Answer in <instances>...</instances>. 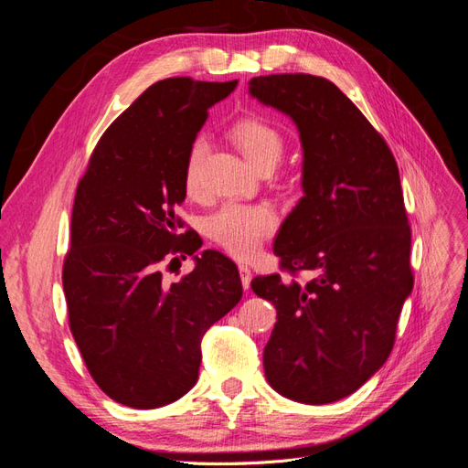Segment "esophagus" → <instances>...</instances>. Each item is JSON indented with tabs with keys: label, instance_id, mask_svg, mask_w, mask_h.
<instances>
[{
	"label": "esophagus",
	"instance_id": "1",
	"mask_svg": "<svg viewBox=\"0 0 468 468\" xmlns=\"http://www.w3.org/2000/svg\"><path fill=\"white\" fill-rule=\"evenodd\" d=\"M238 271H239V279H242V287L244 289H250V282H251V269L248 267V265H239L238 267Z\"/></svg>",
	"mask_w": 468,
	"mask_h": 468
}]
</instances>
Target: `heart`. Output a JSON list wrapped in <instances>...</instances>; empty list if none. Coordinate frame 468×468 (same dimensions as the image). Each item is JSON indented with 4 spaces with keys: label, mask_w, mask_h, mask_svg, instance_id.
I'll list each match as a JSON object with an SVG mask.
<instances>
[{
    "label": "heart",
    "mask_w": 468,
    "mask_h": 468,
    "mask_svg": "<svg viewBox=\"0 0 468 468\" xmlns=\"http://www.w3.org/2000/svg\"><path fill=\"white\" fill-rule=\"evenodd\" d=\"M232 143L246 155L253 167L275 165L282 150L285 138L275 124L260 117H246L234 122L229 131ZM205 143L195 140L186 158V172H183V186L189 195L199 191V167L203 158ZM277 218L271 208L263 205H242L229 203L217 210L207 220V234L236 258H250L260 250L263 239L275 232Z\"/></svg>",
    "instance_id": "heart-1"
}]
</instances>
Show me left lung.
<instances>
[{"label": "left lung", "instance_id": "obj_1", "mask_svg": "<svg viewBox=\"0 0 468 468\" xmlns=\"http://www.w3.org/2000/svg\"><path fill=\"white\" fill-rule=\"evenodd\" d=\"M250 93L299 126L304 197L275 239L281 273L251 289L273 303L277 322L263 349L279 394L328 404L356 392L388 359L414 287L399 165L375 126L335 83L310 74L251 78Z\"/></svg>", "mask_w": 468, "mask_h": 468}]
</instances>
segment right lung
<instances>
[{
    "label": "right lung",
    "mask_w": 468,
    "mask_h": 468,
    "mask_svg": "<svg viewBox=\"0 0 468 468\" xmlns=\"http://www.w3.org/2000/svg\"><path fill=\"white\" fill-rule=\"evenodd\" d=\"M236 83L155 81L111 122L78 183L62 267L69 330L119 404L152 410L189 392L205 332L242 299L236 263L215 250L179 281L162 273L201 248L177 215L186 158Z\"/></svg>",
    "instance_id": "right-lung-1"
}]
</instances>
